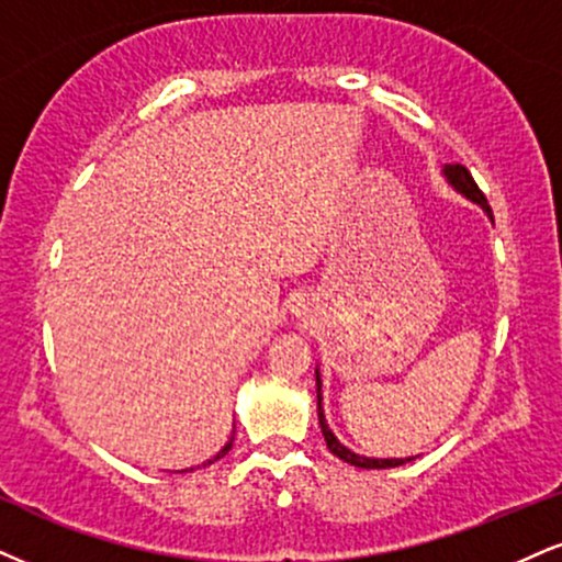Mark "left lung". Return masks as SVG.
<instances>
[{
    "label": "left lung",
    "instance_id": "1",
    "mask_svg": "<svg viewBox=\"0 0 562 562\" xmlns=\"http://www.w3.org/2000/svg\"><path fill=\"white\" fill-rule=\"evenodd\" d=\"M445 178L450 180V186L456 188V191H461L463 195H469L471 201H476L479 206L486 209V214L492 216V209L486 204V195L479 191L476 180L471 178V172L465 170L463 165H458V161H452V165H445ZM316 414H319V427H322V435L327 439V448L333 456L340 458V461H346L350 465H358V469H395V465H403L408 461H414V458H363V456H356L353 450H348L346 445H340V439L333 435V429H329L327 418H324V411H322V382H319V371H316Z\"/></svg>",
    "mask_w": 562,
    "mask_h": 562
}]
</instances>
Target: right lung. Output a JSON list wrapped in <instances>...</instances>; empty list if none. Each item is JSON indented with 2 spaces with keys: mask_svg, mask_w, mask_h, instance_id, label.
I'll use <instances>...</instances> for the list:
<instances>
[{
  "mask_svg": "<svg viewBox=\"0 0 562 562\" xmlns=\"http://www.w3.org/2000/svg\"><path fill=\"white\" fill-rule=\"evenodd\" d=\"M233 439H235V431H233V437H229V442L225 445V448H222L220 452H216V456L212 458V461H206L204 465H209V463H214V461H220V458H222V456H227V450H229V448H233ZM191 471H193V469H191Z\"/></svg>",
  "mask_w": 562,
  "mask_h": 562,
  "instance_id": "add662e5",
  "label": "right lung"
}]
</instances>
